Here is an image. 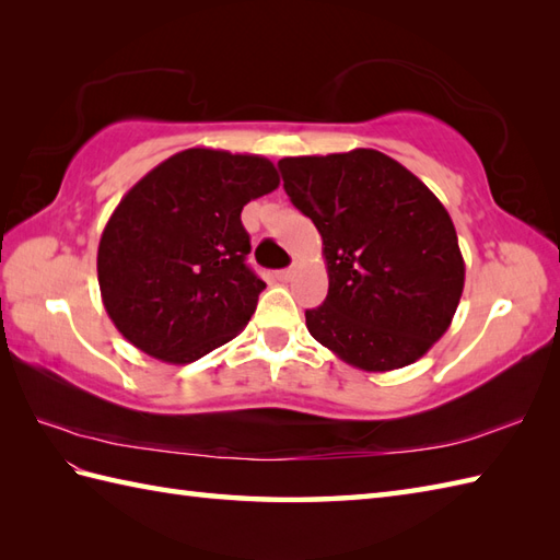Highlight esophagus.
I'll return each mask as SVG.
<instances>
[{
    "mask_svg": "<svg viewBox=\"0 0 560 560\" xmlns=\"http://www.w3.org/2000/svg\"><path fill=\"white\" fill-rule=\"evenodd\" d=\"M292 276H294V270H292V268L278 270V280H280V282H288V280H292Z\"/></svg>",
    "mask_w": 560,
    "mask_h": 560,
    "instance_id": "1",
    "label": "esophagus"
}]
</instances>
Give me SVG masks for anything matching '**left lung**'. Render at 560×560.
I'll return each instance as SVG.
<instances>
[{
    "mask_svg": "<svg viewBox=\"0 0 560 560\" xmlns=\"http://www.w3.org/2000/svg\"><path fill=\"white\" fill-rule=\"evenodd\" d=\"M278 167L323 240L328 296L306 312L312 338L369 374L415 364L451 328L465 288L448 210L374 148L282 158Z\"/></svg>",
    "mask_w": 560,
    "mask_h": 560,
    "instance_id": "8db88e82",
    "label": "left lung"
}]
</instances>
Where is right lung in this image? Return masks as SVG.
Here are the masks:
<instances>
[{"label": "right lung", "instance_id": "right-lung-1", "mask_svg": "<svg viewBox=\"0 0 560 560\" xmlns=\"http://www.w3.org/2000/svg\"><path fill=\"white\" fill-rule=\"evenodd\" d=\"M264 155L186 148L124 194L97 246L105 312L136 350L191 364L246 328L266 288L242 208L276 191Z\"/></svg>", "mask_w": 560, "mask_h": 560}]
</instances>
